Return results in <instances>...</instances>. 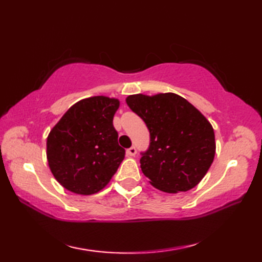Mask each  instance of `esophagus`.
<instances>
[{
    "label": "esophagus",
    "instance_id": "obj_1",
    "mask_svg": "<svg viewBox=\"0 0 262 262\" xmlns=\"http://www.w3.org/2000/svg\"><path fill=\"white\" fill-rule=\"evenodd\" d=\"M126 153H127L128 157H134V155L137 153V149H136L135 146H132V147H129V148L127 149Z\"/></svg>",
    "mask_w": 262,
    "mask_h": 262
}]
</instances>
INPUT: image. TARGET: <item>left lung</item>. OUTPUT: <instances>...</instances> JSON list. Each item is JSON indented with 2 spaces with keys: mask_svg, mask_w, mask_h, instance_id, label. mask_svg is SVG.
I'll list each match as a JSON object with an SVG mask.
<instances>
[{
  "mask_svg": "<svg viewBox=\"0 0 262 262\" xmlns=\"http://www.w3.org/2000/svg\"><path fill=\"white\" fill-rule=\"evenodd\" d=\"M149 130V146L140 160L151 185L164 192L188 191L207 173L215 157V134L204 115L174 93L126 99Z\"/></svg>",
  "mask_w": 262,
  "mask_h": 262,
  "instance_id": "8db88e82",
  "label": "left lung"
}]
</instances>
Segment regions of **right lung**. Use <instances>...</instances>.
<instances>
[{
    "label": "right lung",
    "mask_w": 262,
    "mask_h": 262,
    "mask_svg": "<svg viewBox=\"0 0 262 262\" xmlns=\"http://www.w3.org/2000/svg\"><path fill=\"white\" fill-rule=\"evenodd\" d=\"M117 99H83L66 111L47 138L49 168L60 185L79 194L107 186L125 158L113 125Z\"/></svg>",
    "instance_id": "1"
}]
</instances>
